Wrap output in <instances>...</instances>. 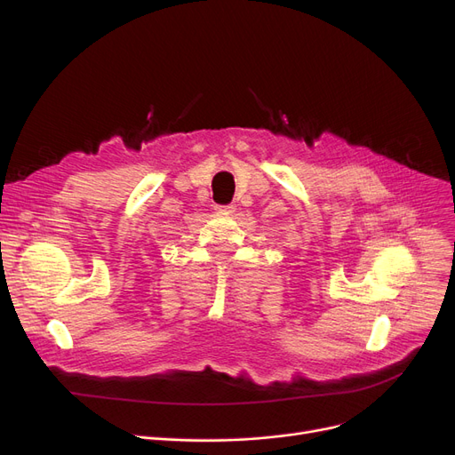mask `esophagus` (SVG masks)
<instances>
[{
  "instance_id": "obj_1",
  "label": "esophagus",
  "mask_w": 455,
  "mask_h": 455,
  "mask_svg": "<svg viewBox=\"0 0 455 455\" xmlns=\"http://www.w3.org/2000/svg\"><path fill=\"white\" fill-rule=\"evenodd\" d=\"M216 211L229 214V212H235V205H216Z\"/></svg>"
}]
</instances>
